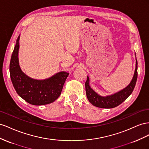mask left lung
<instances>
[{
    "label": "left lung",
    "instance_id": "8db88e82",
    "mask_svg": "<svg viewBox=\"0 0 149 149\" xmlns=\"http://www.w3.org/2000/svg\"><path fill=\"white\" fill-rule=\"evenodd\" d=\"M136 64L133 78L130 84L122 90L112 95L102 96L95 92L89 84V77L87 76L86 86V95L88 101L97 107L104 109H112L117 107L125 100L133 92L137 79V61L135 57Z\"/></svg>",
    "mask_w": 149,
    "mask_h": 149
}]
</instances>
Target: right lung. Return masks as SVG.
Returning <instances> with one entry per match:
<instances>
[{
  "label": "right lung",
  "mask_w": 149,
  "mask_h": 149,
  "mask_svg": "<svg viewBox=\"0 0 149 149\" xmlns=\"http://www.w3.org/2000/svg\"><path fill=\"white\" fill-rule=\"evenodd\" d=\"M19 36L10 63V79L15 90L21 98L30 104L42 105L54 102L60 96L69 73L60 72L44 80L29 77L22 71L19 65Z\"/></svg>",
  "instance_id": "1"
}]
</instances>
